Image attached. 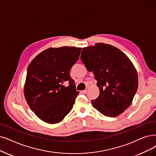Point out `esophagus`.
I'll return each mask as SVG.
<instances>
[{
	"instance_id": "1",
	"label": "esophagus",
	"mask_w": 156,
	"mask_h": 156,
	"mask_svg": "<svg viewBox=\"0 0 156 156\" xmlns=\"http://www.w3.org/2000/svg\"><path fill=\"white\" fill-rule=\"evenodd\" d=\"M88 88H86L85 90H83L82 92H83V93H86L87 92H88Z\"/></svg>"
}]
</instances>
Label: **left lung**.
I'll return each mask as SVG.
<instances>
[{"label": "left lung", "mask_w": 156, "mask_h": 156, "mask_svg": "<svg viewBox=\"0 0 156 156\" xmlns=\"http://www.w3.org/2000/svg\"><path fill=\"white\" fill-rule=\"evenodd\" d=\"M88 72L97 80L100 94L91 101L103 115H121L133 102L138 90V73L127 55L118 48L104 43L84 47L80 55Z\"/></svg>", "instance_id": "obj_1"}]
</instances>
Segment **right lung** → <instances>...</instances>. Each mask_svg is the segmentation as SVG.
Returning a JSON list of instances; mask_svg holds the SVG:
<instances>
[{
  "label": "right lung",
  "instance_id": "right-lung-1",
  "mask_svg": "<svg viewBox=\"0 0 156 156\" xmlns=\"http://www.w3.org/2000/svg\"><path fill=\"white\" fill-rule=\"evenodd\" d=\"M80 51L81 48L73 47H51L29 65L24 96L30 109L42 121L59 123L72 110L79 92L70 71Z\"/></svg>",
  "mask_w": 156,
  "mask_h": 156
}]
</instances>
